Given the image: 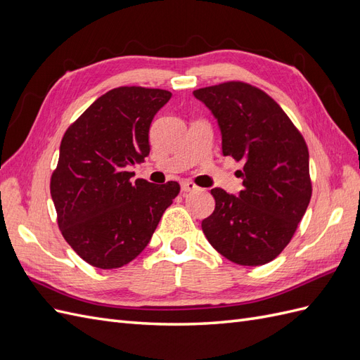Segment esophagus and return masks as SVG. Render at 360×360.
<instances>
[{
  "instance_id": "1",
  "label": "esophagus",
  "mask_w": 360,
  "mask_h": 360,
  "mask_svg": "<svg viewBox=\"0 0 360 360\" xmlns=\"http://www.w3.org/2000/svg\"><path fill=\"white\" fill-rule=\"evenodd\" d=\"M193 191H198V186H195L192 181L186 180V181L181 183V192H186L188 193V192H193Z\"/></svg>"
}]
</instances>
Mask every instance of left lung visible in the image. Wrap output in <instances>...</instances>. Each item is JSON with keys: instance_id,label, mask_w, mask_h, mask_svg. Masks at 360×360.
<instances>
[{"instance_id": "1", "label": "left lung", "mask_w": 360, "mask_h": 360, "mask_svg": "<svg viewBox=\"0 0 360 360\" xmlns=\"http://www.w3.org/2000/svg\"><path fill=\"white\" fill-rule=\"evenodd\" d=\"M222 135V153L243 163L238 195L212 189L214 212L201 226L210 245L240 266L275 259L311 200L307 143L282 108L255 86L224 82L195 90Z\"/></svg>"}]
</instances>
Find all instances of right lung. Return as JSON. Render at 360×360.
<instances>
[{
    "mask_svg": "<svg viewBox=\"0 0 360 360\" xmlns=\"http://www.w3.org/2000/svg\"><path fill=\"white\" fill-rule=\"evenodd\" d=\"M171 93L118 86L66 130L51 197L63 237L86 263L117 269L135 259L180 192L177 181H132L127 167L150 153V124Z\"/></svg>",
    "mask_w": 360,
    "mask_h": 360,
    "instance_id": "obj_1",
    "label": "right lung"
}]
</instances>
